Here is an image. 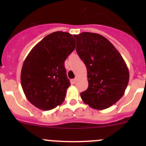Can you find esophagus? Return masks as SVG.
Masks as SVG:
<instances>
[{
    "mask_svg": "<svg viewBox=\"0 0 146 146\" xmlns=\"http://www.w3.org/2000/svg\"><path fill=\"white\" fill-rule=\"evenodd\" d=\"M77 80H78L77 78H75L73 80V83H74V84H76V82H77Z\"/></svg>",
    "mask_w": 146,
    "mask_h": 146,
    "instance_id": "1",
    "label": "esophagus"
}]
</instances>
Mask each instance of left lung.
Listing matches in <instances>:
<instances>
[{
    "label": "left lung",
    "instance_id": "obj_1",
    "mask_svg": "<svg viewBox=\"0 0 146 146\" xmlns=\"http://www.w3.org/2000/svg\"><path fill=\"white\" fill-rule=\"evenodd\" d=\"M76 51L88 71V88L80 93L82 101L95 110L109 108L121 98L127 88L129 72L114 45L92 32L73 35Z\"/></svg>",
    "mask_w": 146,
    "mask_h": 146
}]
</instances>
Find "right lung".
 I'll use <instances>...</instances> for the list:
<instances>
[{"instance_id": "1", "label": "right lung", "mask_w": 146, "mask_h": 146, "mask_svg": "<svg viewBox=\"0 0 146 146\" xmlns=\"http://www.w3.org/2000/svg\"><path fill=\"white\" fill-rule=\"evenodd\" d=\"M76 48L72 35L53 32L33 47L21 70V85L29 102L48 111L61 105L70 83L64 61Z\"/></svg>"}]
</instances>
